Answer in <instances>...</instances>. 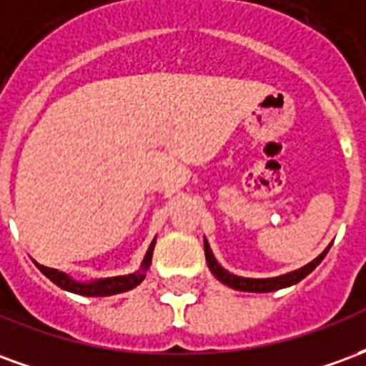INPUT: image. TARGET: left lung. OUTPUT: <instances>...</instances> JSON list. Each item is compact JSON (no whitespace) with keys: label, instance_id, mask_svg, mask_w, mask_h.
Here are the masks:
<instances>
[{"label":"left lung","instance_id":"obj_1","mask_svg":"<svg viewBox=\"0 0 366 366\" xmlns=\"http://www.w3.org/2000/svg\"><path fill=\"white\" fill-rule=\"evenodd\" d=\"M204 251H206V261L209 270L214 272V276L223 282L225 286H229L233 290H241V292H274L280 290V288H286V286H292V284L300 282L302 278H306L312 270L323 261V257L327 254L330 251V247L323 251L317 259H314L312 262H307L306 267H302V269L294 270V272H288V274L282 276H276V278H243V276H235L227 272V270L223 269L219 262L215 261L214 253H212V249L207 245V241H204Z\"/></svg>","mask_w":366,"mask_h":366}]
</instances>
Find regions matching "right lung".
Here are the masks:
<instances>
[{"mask_svg": "<svg viewBox=\"0 0 366 366\" xmlns=\"http://www.w3.org/2000/svg\"><path fill=\"white\" fill-rule=\"evenodd\" d=\"M152 249H154V241L149 247V251L144 254V261L141 264V270L139 272H133V274L127 276H113V278H104V280H94V282H76L70 276L64 274V272H59L56 269H49V267H43V264H36L39 270L43 272L46 278H51L52 282L60 286L62 290L74 292V294H80V296H90V298H99V296H113V294H121V292H127L131 288H135L137 284L143 282L144 270L151 267L152 259Z\"/></svg>", "mask_w": 366, "mask_h": 366, "instance_id": "1", "label": "right lung"}]
</instances>
